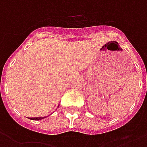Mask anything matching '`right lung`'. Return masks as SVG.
<instances>
[{
    "label": "right lung",
    "instance_id": "add662e5",
    "mask_svg": "<svg viewBox=\"0 0 147 147\" xmlns=\"http://www.w3.org/2000/svg\"><path fill=\"white\" fill-rule=\"evenodd\" d=\"M43 118H44V117H30V120H36V121H39V120Z\"/></svg>",
    "mask_w": 147,
    "mask_h": 147
}]
</instances>
